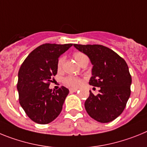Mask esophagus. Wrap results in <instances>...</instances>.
<instances>
[{
	"label": "esophagus",
	"instance_id": "1",
	"mask_svg": "<svg viewBox=\"0 0 147 147\" xmlns=\"http://www.w3.org/2000/svg\"><path fill=\"white\" fill-rule=\"evenodd\" d=\"M78 90L77 88H70L69 89V91L71 92H76Z\"/></svg>",
	"mask_w": 147,
	"mask_h": 147
}]
</instances>
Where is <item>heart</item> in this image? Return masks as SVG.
Instances as JSON below:
<instances>
[{"label": "heart", "mask_w": 147, "mask_h": 147, "mask_svg": "<svg viewBox=\"0 0 147 147\" xmlns=\"http://www.w3.org/2000/svg\"><path fill=\"white\" fill-rule=\"evenodd\" d=\"M74 58L76 60L78 63L80 65L82 64V63L84 61V60L87 59V57L86 56V55L82 53V52H75V54L73 55ZM65 58L63 56H61L60 57L58 61V63H57V67H58V70H61L62 69V66H63V63H64ZM63 83H64L66 85L69 86H71V87H78V86L81 84V79L75 77V76H68V77L65 78L64 80H63Z\"/></svg>", "instance_id": "1"}]
</instances>
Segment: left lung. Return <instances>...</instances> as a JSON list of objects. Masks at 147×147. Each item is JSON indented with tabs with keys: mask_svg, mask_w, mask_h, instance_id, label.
I'll list each match as a JSON object with an SVG mask.
<instances>
[{
	"mask_svg": "<svg viewBox=\"0 0 147 147\" xmlns=\"http://www.w3.org/2000/svg\"><path fill=\"white\" fill-rule=\"evenodd\" d=\"M89 57L92 69L89 84L100 87L95 95L89 91L85 101L89 115L100 123H108L123 112L130 96L132 78L126 61L116 52L104 46L74 44Z\"/></svg>",
	"mask_w": 147,
	"mask_h": 147,
	"instance_id": "left-lung-1",
	"label": "left lung"
}]
</instances>
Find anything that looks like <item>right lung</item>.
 <instances>
[{"label":"right lung","mask_w":147,"mask_h":147,"mask_svg":"<svg viewBox=\"0 0 147 147\" xmlns=\"http://www.w3.org/2000/svg\"><path fill=\"white\" fill-rule=\"evenodd\" d=\"M72 43H45L37 47L27 56L18 72L19 102L32 121L47 124L61 113L69 89L61 86L49 89L50 82L58 72V58Z\"/></svg>","instance_id":"add662e5"}]
</instances>
